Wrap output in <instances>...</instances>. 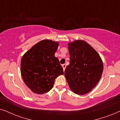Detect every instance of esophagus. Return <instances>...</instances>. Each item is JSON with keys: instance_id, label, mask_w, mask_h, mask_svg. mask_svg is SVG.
Segmentation results:
<instances>
[{"instance_id": "34e87169", "label": "esophagus", "mask_w": 120, "mask_h": 120, "mask_svg": "<svg viewBox=\"0 0 120 120\" xmlns=\"http://www.w3.org/2000/svg\"><path fill=\"white\" fill-rule=\"evenodd\" d=\"M62 67H63V71H64V70H65V68H66V65H65V64H62Z\"/></svg>"}]
</instances>
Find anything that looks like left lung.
<instances>
[{
    "label": "left lung",
    "mask_w": 120,
    "mask_h": 120,
    "mask_svg": "<svg viewBox=\"0 0 120 120\" xmlns=\"http://www.w3.org/2000/svg\"><path fill=\"white\" fill-rule=\"evenodd\" d=\"M69 64L64 75L72 91L79 95L86 94L99 82L103 64L97 52L83 40H78L68 44Z\"/></svg>",
    "instance_id": "1"
}]
</instances>
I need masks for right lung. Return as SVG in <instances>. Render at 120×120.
<instances>
[{
	"instance_id": "right-lung-1",
	"label": "right lung",
	"mask_w": 120,
	"mask_h": 120,
	"mask_svg": "<svg viewBox=\"0 0 120 120\" xmlns=\"http://www.w3.org/2000/svg\"><path fill=\"white\" fill-rule=\"evenodd\" d=\"M58 43L43 40L34 45L23 56L21 73L26 85L37 94L52 89L55 79L64 74L58 59L55 56Z\"/></svg>"
}]
</instances>
